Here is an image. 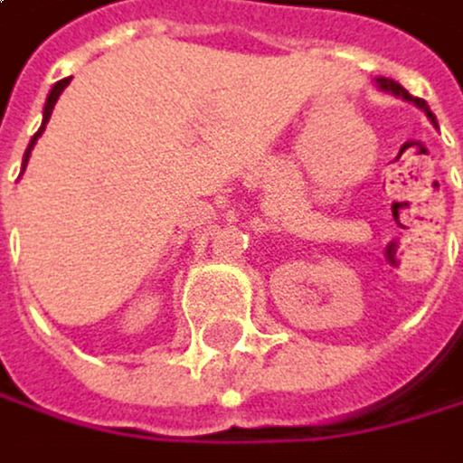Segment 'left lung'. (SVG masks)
<instances>
[{
  "label": "left lung",
  "mask_w": 463,
  "mask_h": 463,
  "mask_svg": "<svg viewBox=\"0 0 463 463\" xmlns=\"http://www.w3.org/2000/svg\"><path fill=\"white\" fill-rule=\"evenodd\" d=\"M375 85L378 88H382L384 93H392V96H399V99H404V101H412V105L415 108H419V110H424L427 113V118H430V122L432 125H436V116H432V110H430V105H427V101L424 99H415V96H410L402 85H399V81H392V79H384V76H378L375 79Z\"/></svg>",
  "instance_id": "8db88e82"
}]
</instances>
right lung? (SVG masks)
I'll list each match as a JSON object with an SVG mask.
<instances>
[{"instance_id":"1","label":"right lung","mask_w":463,"mask_h":463,"mask_svg":"<svg viewBox=\"0 0 463 463\" xmlns=\"http://www.w3.org/2000/svg\"><path fill=\"white\" fill-rule=\"evenodd\" d=\"M68 81L71 79H61V81H56V85L51 88V93H48V101H44V113H42V128H39V133L31 138V145H27V150H24V159H22V170H24V165H27V159H31V150H33V145H36V138L42 136V130H44V125H48V118H51V113H53V105H56V99L61 96V90L68 88Z\"/></svg>"}]
</instances>
